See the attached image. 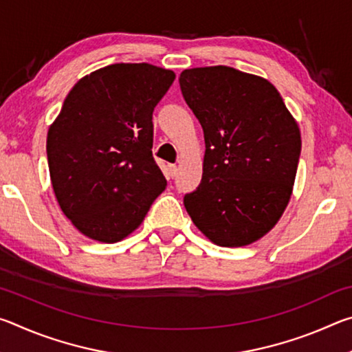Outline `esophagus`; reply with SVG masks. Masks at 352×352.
I'll return each instance as SVG.
<instances>
[{"label":"esophagus","instance_id":"obj_1","mask_svg":"<svg viewBox=\"0 0 352 352\" xmlns=\"http://www.w3.org/2000/svg\"><path fill=\"white\" fill-rule=\"evenodd\" d=\"M177 174H178V168L175 164H169V175L174 178V177H177Z\"/></svg>","mask_w":352,"mask_h":352}]
</instances>
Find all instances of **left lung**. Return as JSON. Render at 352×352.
<instances>
[{
    "label": "left lung",
    "instance_id": "left-lung-1",
    "mask_svg": "<svg viewBox=\"0 0 352 352\" xmlns=\"http://www.w3.org/2000/svg\"><path fill=\"white\" fill-rule=\"evenodd\" d=\"M178 80L206 146L201 183L184 195V208L216 245L253 243L289 204L300 127L264 77L219 65L184 69Z\"/></svg>",
    "mask_w": 352,
    "mask_h": 352
}]
</instances>
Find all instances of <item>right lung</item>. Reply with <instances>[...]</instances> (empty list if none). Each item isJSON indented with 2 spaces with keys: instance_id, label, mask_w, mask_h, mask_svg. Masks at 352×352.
I'll return each mask as SVG.
<instances>
[{
  "instance_id": "1",
  "label": "right lung",
  "mask_w": 352,
  "mask_h": 352,
  "mask_svg": "<svg viewBox=\"0 0 352 352\" xmlns=\"http://www.w3.org/2000/svg\"><path fill=\"white\" fill-rule=\"evenodd\" d=\"M174 79L151 63H115L71 88L46 153L60 210L83 236L122 241L166 189L152 157V115Z\"/></svg>"
}]
</instances>
